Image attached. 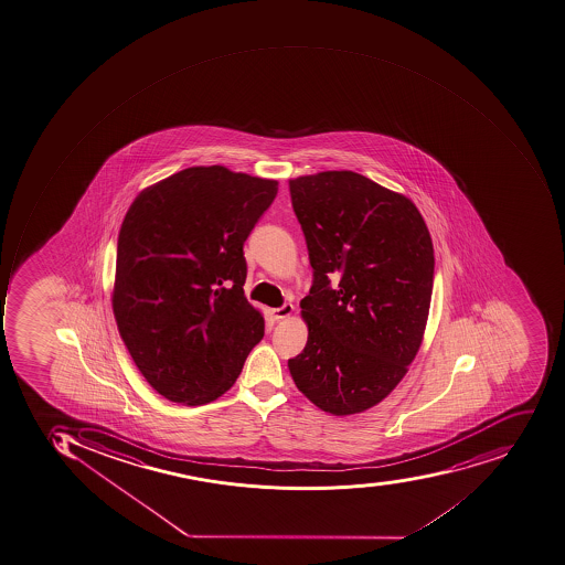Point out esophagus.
Here are the masks:
<instances>
[{"label":"esophagus","mask_w":565,"mask_h":565,"mask_svg":"<svg viewBox=\"0 0 565 565\" xmlns=\"http://www.w3.org/2000/svg\"><path fill=\"white\" fill-rule=\"evenodd\" d=\"M292 302H285L284 307L275 308V310H273V317H275L276 320H284L287 319V317L292 316Z\"/></svg>","instance_id":"1"}]
</instances>
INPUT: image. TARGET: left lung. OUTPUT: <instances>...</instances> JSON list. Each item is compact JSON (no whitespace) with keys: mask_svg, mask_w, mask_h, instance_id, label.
Wrapping results in <instances>:
<instances>
[{"mask_svg":"<svg viewBox=\"0 0 565 565\" xmlns=\"http://www.w3.org/2000/svg\"><path fill=\"white\" fill-rule=\"evenodd\" d=\"M313 267L294 382L334 416L366 411L416 358L434 290V243L411 199L352 171L289 181Z\"/></svg>","mask_w":565,"mask_h":565,"instance_id":"8db88e82","label":"left lung"}]
</instances>
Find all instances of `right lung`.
<instances>
[{
	"label": "right lung",
	"mask_w": 565,
	"mask_h": 565,
	"mask_svg": "<svg viewBox=\"0 0 565 565\" xmlns=\"http://www.w3.org/2000/svg\"><path fill=\"white\" fill-rule=\"evenodd\" d=\"M276 193L275 180L189 167L140 192L122 220L114 317L163 398L213 402L263 340V316L243 290V245Z\"/></svg>",
	"instance_id": "add662e5"
}]
</instances>
